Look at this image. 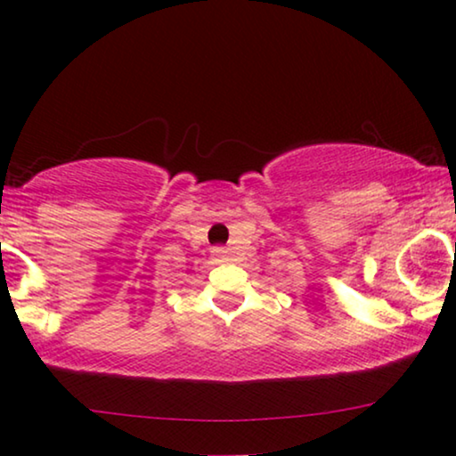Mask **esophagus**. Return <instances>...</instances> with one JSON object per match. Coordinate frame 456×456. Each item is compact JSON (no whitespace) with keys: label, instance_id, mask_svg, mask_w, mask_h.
I'll use <instances>...</instances> for the list:
<instances>
[{"label":"esophagus","instance_id":"esophagus-1","mask_svg":"<svg viewBox=\"0 0 456 456\" xmlns=\"http://www.w3.org/2000/svg\"><path fill=\"white\" fill-rule=\"evenodd\" d=\"M229 250L224 246H216V248H212V254H215V256H224V254H227Z\"/></svg>","mask_w":456,"mask_h":456}]
</instances>
